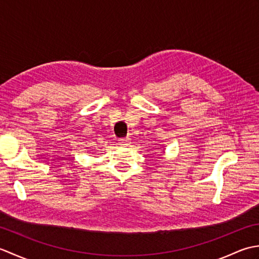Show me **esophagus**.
<instances>
[{
    "mask_svg": "<svg viewBox=\"0 0 259 259\" xmlns=\"http://www.w3.org/2000/svg\"><path fill=\"white\" fill-rule=\"evenodd\" d=\"M130 140H131L130 138H120L118 141H119L120 146H126V145H129Z\"/></svg>",
    "mask_w": 259,
    "mask_h": 259,
    "instance_id": "1",
    "label": "esophagus"
}]
</instances>
